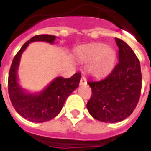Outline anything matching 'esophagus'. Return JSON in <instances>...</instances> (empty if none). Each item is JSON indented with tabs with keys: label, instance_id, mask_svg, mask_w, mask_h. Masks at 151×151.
I'll list each match as a JSON object with an SVG mask.
<instances>
[{
	"label": "esophagus",
	"instance_id": "obj_1",
	"mask_svg": "<svg viewBox=\"0 0 151 151\" xmlns=\"http://www.w3.org/2000/svg\"><path fill=\"white\" fill-rule=\"evenodd\" d=\"M86 79L85 76H82V78H81V80H80V84L81 85H83V84H86Z\"/></svg>",
	"mask_w": 151,
	"mask_h": 151
}]
</instances>
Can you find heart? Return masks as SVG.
<instances>
[{
  "instance_id": "obj_1",
  "label": "heart",
  "mask_w": 151,
  "mask_h": 151,
  "mask_svg": "<svg viewBox=\"0 0 151 151\" xmlns=\"http://www.w3.org/2000/svg\"><path fill=\"white\" fill-rule=\"evenodd\" d=\"M79 57L85 60H95L90 71L95 75H102L109 71L116 60V52L103 43H93L82 47L78 52Z\"/></svg>"
}]
</instances>
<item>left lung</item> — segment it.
I'll list each match as a JSON object with an SVG mask.
<instances>
[{"label": "left lung", "mask_w": 151, "mask_h": 151, "mask_svg": "<svg viewBox=\"0 0 151 151\" xmlns=\"http://www.w3.org/2000/svg\"><path fill=\"white\" fill-rule=\"evenodd\" d=\"M119 62L100 80H89L92 95L87 102L89 112L96 120L115 123L126 119L139 101L142 73L138 58L125 42L115 38Z\"/></svg>", "instance_id": "8db88e82"}]
</instances>
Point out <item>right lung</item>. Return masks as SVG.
<instances>
[{"mask_svg":"<svg viewBox=\"0 0 151 151\" xmlns=\"http://www.w3.org/2000/svg\"><path fill=\"white\" fill-rule=\"evenodd\" d=\"M55 39L56 36L50 35H38L31 38L15 55L9 72L8 91L12 105L19 115L32 122L41 123L56 117L66 99L79 86L81 73H76L69 78L58 77L45 90L35 95L26 93L18 85L17 70L19 60L29 43L35 41L53 43Z\"/></svg>","mask_w":151,"mask_h":151,"instance_id":"obj_1","label":"right lung"}]
</instances>
